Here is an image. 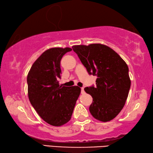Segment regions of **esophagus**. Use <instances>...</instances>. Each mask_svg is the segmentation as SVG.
<instances>
[{
    "instance_id": "esophagus-1",
    "label": "esophagus",
    "mask_w": 153,
    "mask_h": 153,
    "mask_svg": "<svg viewBox=\"0 0 153 153\" xmlns=\"http://www.w3.org/2000/svg\"><path fill=\"white\" fill-rule=\"evenodd\" d=\"M81 93L82 94H84V87L81 88Z\"/></svg>"
}]
</instances>
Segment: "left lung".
Instances as JSON below:
<instances>
[{"mask_svg": "<svg viewBox=\"0 0 153 153\" xmlns=\"http://www.w3.org/2000/svg\"><path fill=\"white\" fill-rule=\"evenodd\" d=\"M72 48L88 73L97 77L95 86L92 85L84 88L92 97L90 113L103 122L112 120L125 105L130 88L128 65L107 46L92 44L73 46Z\"/></svg>", "mask_w": 153, "mask_h": 153, "instance_id": "left-lung-1", "label": "left lung"}]
</instances>
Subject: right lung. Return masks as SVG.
Wrapping results in <instances>:
<instances>
[{
	"label": "right lung",
	"mask_w": 153,
	"mask_h": 153,
	"mask_svg": "<svg viewBox=\"0 0 153 153\" xmlns=\"http://www.w3.org/2000/svg\"><path fill=\"white\" fill-rule=\"evenodd\" d=\"M70 48H50L41 55L31 67L27 77L31 105L46 123L61 126L70 120L81 89L59 85L61 60Z\"/></svg>",
	"instance_id": "right-lung-1"
}]
</instances>
